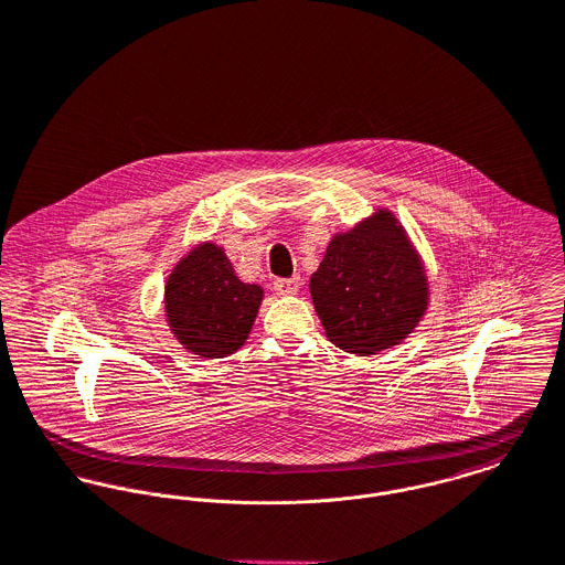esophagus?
Masks as SVG:
<instances>
[{
	"label": "esophagus",
	"instance_id": "obj_1",
	"mask_svg": "<svg viewBox=\"0 0 565 565\" xmlns=\"http://www.w3.org/2000/svg\"><path fill=\"white\" fill-rule=\"evenodd\" d=\"M273 288L277 295H297L301 288V277H290V279H275Z\"/></svg>",
	"mask_w": 565,
	"mask_h": 565
}]
</instances>
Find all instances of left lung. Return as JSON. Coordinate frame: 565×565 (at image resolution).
I'll list each match as a JSON object with an SVG mask.
<instances>
[{
  "label": "left lung",
  "mask_w": 565,
  "mask_h": 565,
  "mask_svg": "<svg viewBox=\"0 0 565 565\" xmlns=\"http://www.w3.org/2000/svg\"><path fill=\"white\" fill-rule=\"evenodd\" d=\"M310 292L329 340L358 355L398 344L427 310L423 262L387 210L333 236Z\"/></svg>",
  "instance_id": "8db88e82"
}]
</instances>
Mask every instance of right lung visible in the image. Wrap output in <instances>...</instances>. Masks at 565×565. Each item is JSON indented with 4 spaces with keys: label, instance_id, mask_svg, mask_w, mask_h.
I'll list each match as a JSON object with an SVG mask.
<instances>
[{
    "label": "right lung",
    "instance_id": "obj_1",
    "mask_svg": "<svg viewBox=\"0 0 565 565\" xmlns=\"http://www.w3.org/2000/svg\"><path fill=\"white\" fill-rule=\"evenodd\" d=\"M164 297L175 338L190 353L214 360L245 344L264 292L236 277L221 247L203 243L175 266Z\"/></svg>",
    "mask_w": 565,
    "mask_h": 565
}]
</instances>
